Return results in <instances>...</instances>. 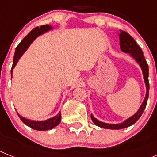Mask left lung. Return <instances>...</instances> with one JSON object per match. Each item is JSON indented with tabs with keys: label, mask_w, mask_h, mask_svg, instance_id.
<instances>
[{
	"label": "left lung",
	"mask_w": 157,
	"mask_h": 157,
	"mask_svg": "<svg viewBox=\"0 0 157 157\" xmlns=\"http://www.w3.org/2000/svg\"><path fill=\"white\" fill-rule=\"evenodd\" d=\"M120 44H121V49L124 52H128L131 54L132 56H133L136 60L137 61L138 64L140 65L143 71L144 79L145 81L146 89H147V93H146V97L144 100V102L142 105L140 106L138 112L136 113L135 115L132 116V117L126 120L124 122L119 124H105L103 122L99 121L96 118L91 115V119L93 121V123L97 126L99 127L104 128H109V129H121V128H124L128 126L133 124L134 123L136 122L139 119L140 116L142 115L144 110L145 109L146 105H147V101L148 98V93H149V82H148V66L147 64L145 58L143 55V51L141 50L140 47L136 44L133 38L130 36L129 34L127 32L123 31V30H120Z\"/></svg>",
	"instance_id": "left-lung-1"
}]
</instances>
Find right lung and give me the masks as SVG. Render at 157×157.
<instances>
[{
  "mask_svg": "<svg viewBox=\"0 0 157 157\" xmlns=\"http://www.w3.org/2000/svg\"><path fill=\"white\" fill-rule=\"evenodd\" d=\"M51 29V27H50L48 25H42L40 27H36L35 29L32 30L24 38L23 40L21 41L19 44L17 45V47L16 48L15 54H14L13 57V66H12L11 69V77H12V70L13 68H14V66L16 65V64L17 63L18 60L20 59V57L22 56V54L25 52L26 49L28 48V47L30 45L32 42L33 41L36 37H37L39 35L42 34L44 32L48 31V30ZM18 117H20V119L21 120V121L23 122L25 124H26L27 126L30 127L33 129L39 130V131H44V130H49L52 128L56 127V125H58L60 122V118H61V116H60V113H59L56 117H52V118H50V119L47 120V121H29V120H27L24 117H21V116L18 114Z\"/></svg>",
  "mask_w": 157,
  "mask_h": 157,
  "instance_id": "right-lung-1",
  "label": "right lung"
}]
</instances>
